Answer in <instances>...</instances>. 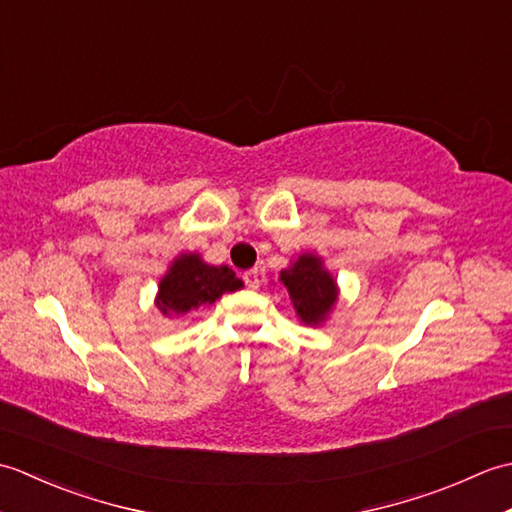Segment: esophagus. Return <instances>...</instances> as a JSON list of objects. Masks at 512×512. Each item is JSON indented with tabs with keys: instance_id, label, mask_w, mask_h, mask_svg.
Here are the masks:
<instances>
[{
	"instance_id": "esophagus-1",
	"label": "esophagus",
	"mask_w": 512,
	"mask_h": 512,
	"mask_svg": "<svg viewBox=\"0 0 512 512\" xmlns=\"http://www.w3.org/2000/svg\"><path fill=\"white\" fill-rule=\"evenodd\" d=\"M242 279H244V284H246V288H259V273L257 270L253 268V270H246V273L242 275Z\"/></svg>"
}]
</instances>
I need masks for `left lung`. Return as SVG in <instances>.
I'll use <instances>...</instances> for the list:
<instances>
[{
  "mask_svg": "<svg viewBox=\"0 0 512 512\" xmlns=\"http://www.w3.org/2000/svg\"><path fill=\"white\" fill-rule=\"evenodd\" d=\"M281 281L288 288L292 306L303 323H319L325 319L336 301V284L328 270H323L321 259L301 255L295 266L281 270Z\"/></svg>",
  "mask_w": 512,
  "mask_h": 512,
  "instance_id": "1",
  "label": "left lung"
}]
</instances>
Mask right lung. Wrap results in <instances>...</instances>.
I'll use <instances>...</instances> for the list:
<instances>
[{"label": "right lung", "instance_id": "right-lung-1", "mask_svg": "<svg viewBox=\"0 0 512 512\" xmlns=\"http://www.w3.org/2000/svg\"><path fill=\"white\" fill-rule=\"evenodd\" d=\"M242 286L228 266H209L198 255H182L160 281L158 308L162 314H184Z\"/></svg>", "mask_w": 512, "mask_h": 512}]
</instances>
